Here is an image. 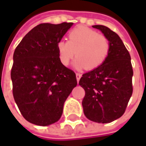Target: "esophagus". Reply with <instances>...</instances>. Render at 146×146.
I'll list each match as a JSON object with an SVG mask.
<instances>
[{
    "mask_svg": "<svg viewBox=\"0 0 146 146\" xmlns=\"http://www.w3.org/2000/svg\"><path fill=\"white\" fill-rule=\"evenodd\" d=\"M76 80H77V81H79L80 79V77L82 76V75H81L80 73H76Z\"/></svg>",
    "mask_w": 146,
    "mask_h": 146,
    "instance_id": "obj_1",
    "label": "esophagus"
}]
</instances>
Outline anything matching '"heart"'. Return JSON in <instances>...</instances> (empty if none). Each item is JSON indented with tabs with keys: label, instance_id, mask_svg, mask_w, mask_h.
<instances>
[{
	"label": "heart",
	"instance_id": "heart-1",
	"mask_svg": "<svg viewBox=\"0 0 146 146\" xmlns=\"http://www.w3.org/2000/svg\"><path fill=\"white\" fill-rule=\"evenodd\" d=\"M57 50L61 63L65 66L75 56L74 65L78 69L95 70L106 60L110 44L106 36L86 27L74 28L68 34V41L58 42Z\"/></svg>",
	"mask_w": 146,
	"mask_h": 146
}]
</instances>
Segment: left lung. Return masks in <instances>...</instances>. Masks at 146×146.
<instances>
[{
	"mask_svg": "<svg viewBox=\"0 0 146 146\" xmlns=\"http://www.w3.org/2000/svg\"><path fill=\"white\" fill-rule=\"evenodd\" d=\"M109 40L110 50L103 64L83 74L79 81L85 91L82 101L86 117L106 123L124 113L133 92L131 55L119 36L110 28L96 25Z\"/></svg>",
	"mask_w": 146,
	"mask_h": 146,
	"instance_id": "left-lung-1",
	"label": "left lung"
}]
</instances>
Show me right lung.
I'll use <instances>...</instances> for the list:
<instances>
[{"label":"right lung","instance_id":"add662e5","mask_svg":"<svg viewBox=\"0 0 146 146\" xmlns=\"http://www.w3.org/2000/svg\"><path fill=\"white\" fill-rule=\"evenodd\" d=\"M73 24H39L15 50L12 93L21 114L33 124L57 122L64 102L77 84L76 74L61 63L57 50L58 42Z\"/></svg>","mask_w":146,"mask_h":146}]
</instances>
